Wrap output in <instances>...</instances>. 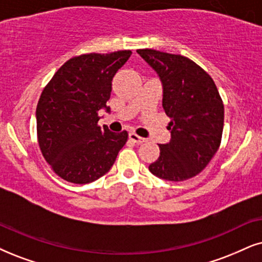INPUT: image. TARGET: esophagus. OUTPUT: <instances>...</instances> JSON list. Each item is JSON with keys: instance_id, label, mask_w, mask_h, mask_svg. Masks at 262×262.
I'll return each mask as SVG.
<instances>
[{"instance_id": "34e87169", "label": "esophagus", "mask_w": 262, "mask_h": 262, "mask_svg": "<svg viewBox=\"0 0 262 262\" xmlns=\"http://www.w3.org/2000/svg\"><path fill=\"white\" fill-rule=\"evenodd\" d=\"M129 139H130L132 141H134L135 144H142V142H145V139L139 137V135L135 134L134 132H130V133H129Z\"/></svg>"}]
</instances>
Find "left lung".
<instances>
[{"label": "left lung", "instance_id": "1", "mask_svg": "<svg viewBox=\"0 0 262 262\" xmlns=\"http://www.w3.org/2000/svg\"><path fill=\"white\" fill-rule=\"evenodd\" d=\"M138 54L157 72L163 85L162 105L170 118V141L161 144L160 157L148 169L169 181L196 177L220 146L224 104L213 78L186 57L155 49Z\"/></svg>", "mask_w": 262, "mask_h": 262}]
</instances>
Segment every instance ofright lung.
Wrapping results in <instances>:
<instances>
[{"mask_svg":"<svg viewBox=\"0 0 262 262\" xmlns=\"http://www.w3.org/2000/svg\"><path fill=\"white\" fill-rule=\"evenodd\" d=\"M130 51L89 53L68 60L43 89L36 108L37 139L45 160L64 180L89 184L106 174L128 140L98 125L99 111L110 112L112 78Z\"/></svg>","mask_w":262,"mask_h":262,"instance_id":"right-lung-1","label":"right lung"}]
</instances>
